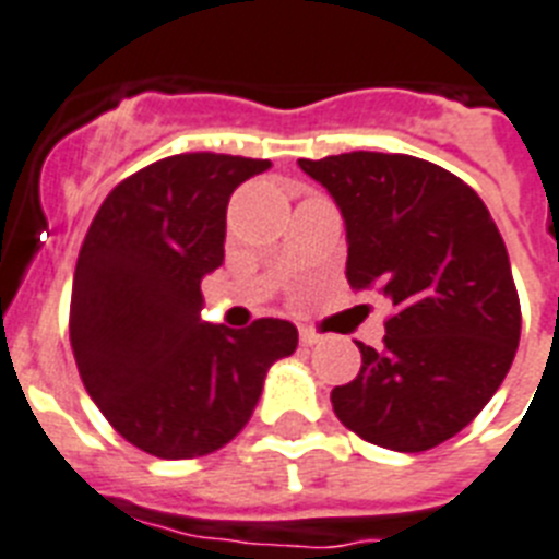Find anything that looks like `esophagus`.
<instances>
[{
	"label": "esophagus",
	"instance_id": "esophagus-1",
	"mask_svg": "<svg viewBox=\"0 0 559 559\" xmlns=\"http://www.w3.org/2000/svg\"><path fill=\"white\" fill-rule=\"evenodd\" d=\"M321 335L316 333V330H310V326H301V344L304 347H312V344H319Z\"/></svg>",
	"mask_w": 559,
	"mask_h": 559
}]
</instances>
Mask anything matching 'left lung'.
<instances>
[{
  "mask_svg": "<svg viewBox=\"0 0 559 559\" xmlns=\"http://www.w3.org/2000/svg\"><path fill=\"white\" fill-rule=\"evenodd\" d=\"M347 224V281L393 301L384 347L333 388L344 428L379 448L430 451L476 419L520 344L506 240L465 180L411 154L298 160Z\"/></svg>",
  "mask_w": 559,
  "mask_h": 559,
  "instance_id": "1",
  "label": "left lung"
}]
</instances>
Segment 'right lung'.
I'll return each instance as SVG.
<instances>
[{
	"label": "right lung",
	"mask_w": 559,
	"mask_h": 559,
	"mask_svg": "<svg viewBox=\"0 0 559 559\" xmlns=\"http://www.w3.org/2000/svg\"><path fill=\"white\" fill-rule=\"evenodd\" d=\"M270 160L171 154L108 192L76 258L71 350L108 425L160 460L224 448L249 421L266 367L298 347L284 319L201 321V278L224 264L226 206Z\"/></svg>",
	"instance_id": "add662e5"
}]
</instances>
